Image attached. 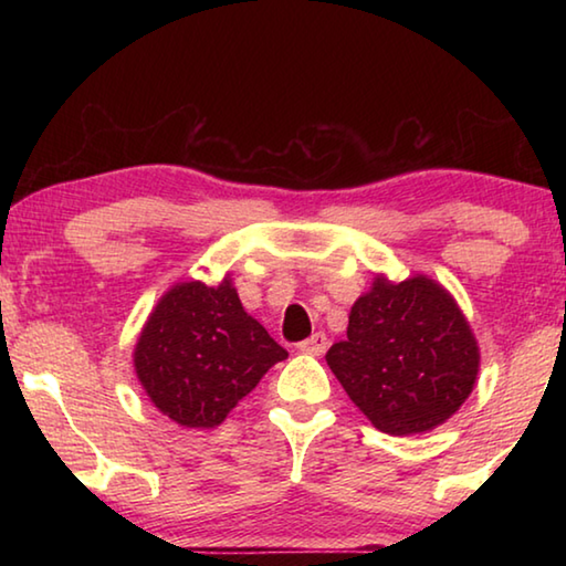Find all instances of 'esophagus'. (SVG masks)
<instances>
[{"label": "esophagus", "mask_w": 566, "mask_h": 566, "mask_svg": "<svg viewBox=\"0 0 566 566\" xmlns=\"http://www.w3.org/2000/svg\"><path fill=\"white\" fill-rule=\"evenodd\" d=\"M327 347H329V342H327V334H324V332H314L310 339L300 342V352L312 354V357H319V354L327 352Z\"/></svg>", "instance_id": "esophagus-1"}]
</instances>
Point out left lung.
<instances>
[{
	"instance_id": "left-lung-1",
	"label": "left lung",
	"mask_w": 566,
	"mask_h": 566,
	"mask_svg": "<svg viewBox=\"0 0 566 566\" xmlns=\"http://www.w3.org/2000/svg\"><path fill=\"white\" fill-rule=\"evenodd\" d=\"M327 364L379 432H429L472 395L479 347L462 310L424 274L405 282L377 276L354 302L347 339Z\"/></svg>"
}]
</instances>
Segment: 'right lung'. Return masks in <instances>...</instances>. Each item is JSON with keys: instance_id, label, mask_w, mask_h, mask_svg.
<instances>
[{"instance_id": "right-lung-1", "label": "right lung", "mask_w": 566, "mask_h": 566, "mask_svg": "<svg viewBox=\"0 0 566 566\" xmlns=\"http://www.w3.org/2000/svg\"><path fill=\"white\" fill-rule=\"evenodd\" d=\"M282 359L286 349L244 312L229 276L217 286H171L134 347V371L151 405L195 429L222 424Z\"/></svg>"}]
</instances>
